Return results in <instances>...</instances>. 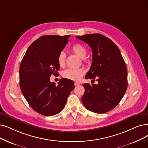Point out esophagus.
I'll return each instance as SVG.
<instances>
[{
	"mask_svg": "<svg viewBox=\"0 0 148 148\" xmlns=\"http://www.w3.org/2000/svg\"><path fill=\"white\" fill-rule=\"evenodd\" d=\"M74 84H75V86H78V85H79L80 83H79V82H78V81H75L74 82Z\"/></svg>",
	"mask_w": 148,
	"mask_h": 148,
	"instance_id": "esophagus-1",
	"label": "esophagus"
}]
</instances>
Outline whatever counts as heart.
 <instances>
[{"mask_svg": "<svg viewBox=\"0 0 148 148\" xmlns=\"http://www.w3.org/2000/svg\"><path fill=\"white\" fill-rule=\"evenodd\" d=\"M71 51H72L75 55L81 58H84L87 55V49L86 47L80 44H74L70 49ZM66 55L64 51L59 53L57 56V62L60 67H64L66 65ZM85 73V70L83 68L72 69L69 68L64 70L62 75L64 78L72 79L78 80Z\"/></svg>", "mask_w": 148, "mask_h": 148, "instance_id": "obj_1", "label": "heart"}]
</instances>
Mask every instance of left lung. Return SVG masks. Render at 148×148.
Listing matches in <instances>:
<instances>
[{
    "label": "left lung",
    "instance_id": "left-lung-1",
    "mask_svg": "<svg viewBox=\"0 0 148 148\" xmlns=\"http://www.w3.org/2000/svg\"><path fill=\"white\" fill-rule=\"evenodd\" d=\"M76 38L92 50V66L86 78H96L98 82L97 84H82L85 88L82 104L95 113H106L115 108L125 95L127 87L126 64L119 47L109 38L98 33Z\"/></svg>",
    "mask_w": 148,
    "mask_h": 148
}]
</instances>
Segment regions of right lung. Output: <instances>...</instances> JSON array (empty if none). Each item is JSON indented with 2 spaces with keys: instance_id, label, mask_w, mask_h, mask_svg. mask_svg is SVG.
<instances>
[{
  "instance_id": "add662e5",
  "label": "right lung",
  "mask_w": 148,
  "mask_h": 148,
  "mask_svg": "<svg viewBox=\"0 0 148 148\" xmlns=\"http://www.w3.org/2000/svg\"><path fill=\"white\" fill-rule=\"evenodd\" d=\"M70 35H45L29 46L21 62L19 84L29 105L45 116L58 114L64 109L71 91L72 80L60 79L56 86L51 82V75L58 74L60 66L57 56L69 42Z\"/></svg>"
}]
</instances>
